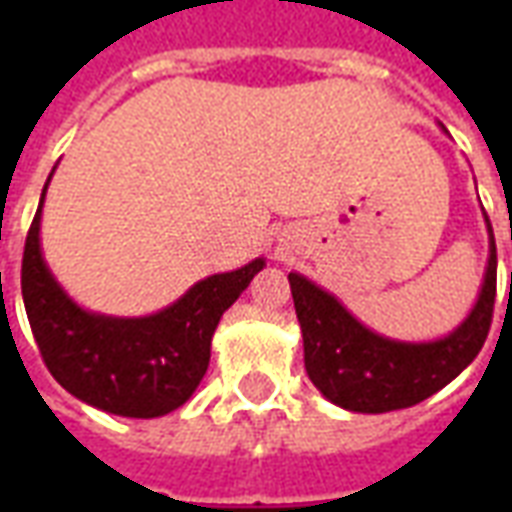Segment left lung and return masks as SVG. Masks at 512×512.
Instances as JSON below:
<instances>
[{
    "label": "left lung",
    "mask_w": 512,
    "mask_h": 512,
    "mask_svg": "<svg viewBox=\"0 0 512 512\" xmlns=\"http://www.w3.org/2000/svg\"><path fill=\"white\" fill-rule=\"evenodd\" d=\"M485 224L491 255L480 299L455 332L433 343H400L370 332L332 293L301 274H288L304 334V367L326 400L359 414L397 411L436 395L472 365L491 329L496 299V244L488 216Z\"/></svg>",
    "instance_id": "left-lung-1"
}]
</instances>
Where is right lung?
<instances>
[{
	"instance_id": "1",
	"label": "right lung",
	"mask_w": 512,
	"mask_h": 512,
	"mask_svg": "<svg viewBox=\"0 0 512 512\" xmlns=\"http://www.w3.org/2000/svg\"><path fill=\"white\" fill-rule=\"evenodd\" d=\"M46 186L21 260L24 307L43 362L73 397L90 406L120 417H164L200 386L219 318L266 260L257 257L238 271L200 279L167 310L147 318L87 312L51 277L40 252Z\"/></svg>"
}]
</instances>
